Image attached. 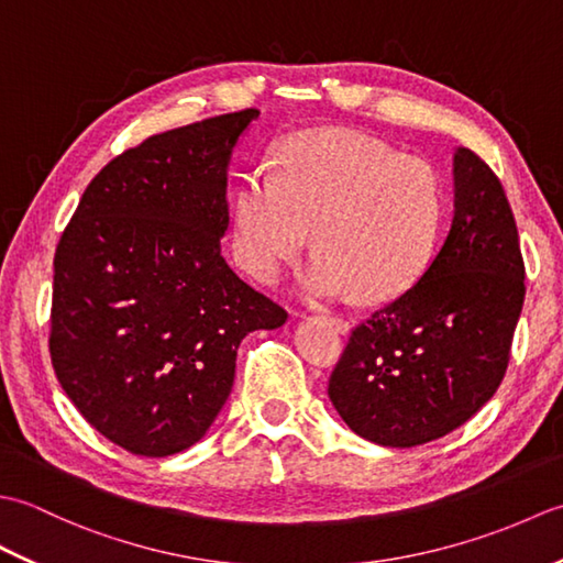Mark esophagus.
Returning a JSON list of instances; mask_svg holds the SVG:
<instances>
[{
	"mask_svg": "<svg viewBox=\"0 0 563 563\" xmlns=\"http://www.w3.org/2000/svg\"><path fill=\"white\" fill-rule=\"evenodd\" d=\"M324 319L329 321V324H333V327H336L341 333H345V331H349L351 329V321L349 319H345V317H341V314H324Z\"/></svg>",
	"mask_w": 563,
	"mask_h": 563,
	"instance_id": "1",
	"label": "esophagus"
}]
</instances>
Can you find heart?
<instances>
[{
    "label": "heart",
    "instance_id": "b5f03b06",
    "mask_svg": "<svg viewBox=\"0 0 563 563\" xmlns=\"http://www.w3.org/2000/svg\"><path fill=\"white\" fill-rule=\"evenodd\" d=\"M445 200L435 172L349 130H312L283 152L280 174L256 166L236 198L242 266L275 283L312 239L302 288L314 300L404 295L433 261Z\"/></svg>",
    "mask_w": 563,
    "mask_h": 563
}]
</instances>
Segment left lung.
I'll list each match as a JSON object with an SVG mask.
<instances>
[{"instance_id": "left-lung-1", "label": "left lung", "mask_w": 563, "mask_h": 563, "mask_svg": "<svg viewBox=\"0 0 563 563\" xmlns=\"http://www.w3.org/2000/svg\"><path fill=\"white\" fill-rule=\"evenodd\" d=\"M454 214L435 258L397 300L351 331L329 399L353 433L413 448L452 433L494 397L525 300L506 190L479 154L452 162Z\"/></svg>"}]
</instances>
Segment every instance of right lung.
Masks as SVG:
<instances>
[{"label":"right lung","mask_w":563,"mask_h":563,"mask_svg":"<svg viewBox=\"0 0 563 563\" xmlns=\"http://www.w3.org/2000/svg\"><path fill=\"white\" fill-rule=\"evenodd\" d=\"M256 109L152 135L91 178L55 249L51 361L65 394L140 457L194 445L246 333L288 312L224 261L227 164Z\"/></svg>","instance_id":"add662e5"}]
</instances>
